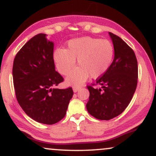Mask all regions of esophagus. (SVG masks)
Masks as SVG:
<instances>
[{"label": "esophagus", "instance_id": "34e87169", "mask_svg": "<svg viewBox=\"0 0 156 156\" xmlns=\"http://www.w3.org/2000/svg\"><path fill=\"white\" fill-rule=\"evenodd\" d=\"M80 88H81V87H79V86H74V87H73V92H77L78 90H79V89H80Z\"/></svg>", "mask_w": 156, "mask_h": 156}]
</instances>
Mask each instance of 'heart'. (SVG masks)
I'll list each match as a JSON object with an SVG mask.
<instances>
[{"mask_svg":"<svg viewBox=\"0 0 156 156\" xmlns=\"http://www.w3.org/2000/svg\"><path fill=\"white\" fill-rule=\"evenodd\" d=\"M114 55V46L110 41L82 37L70 39L67 49L55 50L53 56L57 69L63 76L69 74L77 59L79 67L67 76V82L78 85L89 76L97 78L104 74L112 65Z\"/></svg>","mask_w":156,"mask_h":156,"instance_id":"obj_1","label":"heart"}]
</instances>
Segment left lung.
<instances>
[{"mask_svg":"<svg viewBox=\"0 0 156 156\" xmlns=\"http://www.w3.org/2000/svg\"><path fill=\"white\" fill-rule=\"evenodd\" d=\"M114 48L112 65L96 83L87 86L89 91L87 111L101 120L117 117L133 98L138 82V64L134 51L120 37L109 32ZM94 85H100L94 88Z\"/></svg>","mask_w":156,"mask_h":156,"instance_id":"left-lung-1","label":"left lung"}]
</instances>
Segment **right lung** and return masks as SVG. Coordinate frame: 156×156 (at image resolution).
<instances>
[{
	"label": "right lung",
	"mask_w": 156,
	"mask_h": 156,
	"mask_svg": "<svg viewBox=\"0 0 156 156\" xmlns=\"http://www.w3.org/2000/svg\"><path fill=\"white\" fill-rule=\"evenodd\" d=\"M53 46L44 34L34 36L16 54L12 68L20 105L28 117L46 125L63 119L73 95L72 87L54 88L64 78L55 69Z\"/></svg>",
	"instance_id": "right-lung-1"
}]
</instances>
